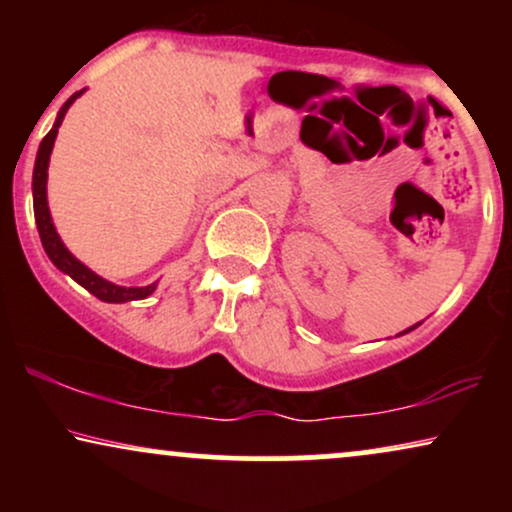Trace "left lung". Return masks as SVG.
<instances>
[{
    "label": "left lung",
    "instance_id": "8db88e82",
    "mask_svg": "<svg viewBox=\"0 0 512 512\" xmlns=\"http://www.w3.org/2000/svg\"><path fill=\"white\" fill-rule=\"evenodd\" d=\"M414 327H419V325H414ZM414 327H409V330H414ZM409 330H407V332H409Z\"/></svg>",
    "mask_w": 512,
    "mask_h": 512
}]
</instances>
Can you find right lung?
Here are the masks:
<instances>
[{
  "instance_id": "1",
  "label": "right lung",
  "mask_w": 512,
  "mask_h": 512,
  "mask_svg": "<svg viewBox=\"0 0 512 512\" xmlns=\"http://www.w3.org/2000/svg\"><path fill=\"white\" fill-rule=\"evenodd\" d=\"M81 96L79 93H74L72 98H69L67 103H64V108L60 110V115H57V122L55 127L50 129L48 134H45V139L40 142V149H38V158H35V168H33V209H35V223H38V233H40V240H43V248L48 252V257L55 264L57 269H62L64 274H69L76 284L84 286L86 291H91L93 296L101 298L105 303H127V301H142V298L151 296L156 289V284L151 286H144V289H125V286H115L110 284V281L101 279L98 274H93L91 269L86 267V264H81L76 257L64 248V243L57 236L55 226H52V219H50V209H48V192H45V185H48V163H50V154H52V144H55V137H57V129H60L62 120H64V113L69 110V105H72L76 98Z\"/></svg>"
}]
</instances>
